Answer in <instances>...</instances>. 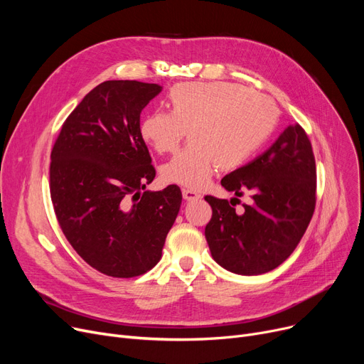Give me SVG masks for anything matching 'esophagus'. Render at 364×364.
Listing matches in <instances>:
<instances>
[{
    "label": "esophagus",
    "instance_id": "1",
    "mask_svg": "<svg viewBox=\"0 0 364 364\" xmlns=\"http://www.w3.org/2000/svg\"><path fill=\"white\" fill-rule=\"evenodd\" d=\"M183 198L188 202H193V200H199L202 196L195 192V190H190V188H183Z\"/></svg>",
    "mask_w": 364,
    "mask_h": 364
}]
</instances>
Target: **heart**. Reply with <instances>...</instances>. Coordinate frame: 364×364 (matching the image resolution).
Wrapping results in <instances>:
<instances>
[{
    "instance_id": "obj_1",
    "label": "heart",
    "mask_w": 364,
    "mask_h": 364,
    "mask_svg": "<svg viewBox=\"0 0 364 364\" xmlns=\"http://www.w3.org/2000/svg\"><path fill=\"white\" fill-rule=\"evenodd\" d=\"M169 112L147 113L140 136L158 153L174 151L187 129L192 139L162 165L164 181L202 188L220 166L230 171L250 159L277 124L270 99L228 82H186L168 92Z\"/></svg>"
}]
</instances>
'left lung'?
Masks as SVG:
<instances>
[{
  "instance_id": "8db88e82",
  "label": "left lung",
  "mask_w": 364,
  "mask_h": 364,
  "mask_svg": "<svg viewBox=\"0 0 364 364\" xmlns=\"http://www.w3.org/2000/svg\"><path fill=\"white\" fill-rule=\"evenodd\" d=\"M221 186L235 200L247 191L252 202L237 213L231 200L205 196L213 208L205 227L213 258L242 276L274 270L294 252L314 213L316 161L307 134L298 124L288 127L262 155L227 174Z\"/></svg>"
}]
</instances>
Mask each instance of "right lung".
I'll list each match as a JSON object with an SVG mask.
<instances>
[{"label":"right lung","mask_w":364,"mask_h":364,"mask_svg":"<svg viewBox=\"0 0 364 364\" xmlns=\"http://www.w3.org/2000/svg\"><path fill=\"white\" fill-rule=\"evenodd\" d=\"M161 91L139 81L102 82L69 114L51 151L50 193L62 232L87 264L112 277L151 270L180 211L176 184L141 192L156 171L140 113Z\"/></svg>","instance_id":"obj_1"}]
</instances>
